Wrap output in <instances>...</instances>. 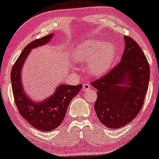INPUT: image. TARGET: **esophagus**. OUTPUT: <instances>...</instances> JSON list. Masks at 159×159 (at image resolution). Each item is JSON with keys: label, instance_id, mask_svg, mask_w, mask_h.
<instances>
[{"label": "esophagus", "instance_id": "obj_1", "mask_svg": "<svg viewBox=\"0 0 159 159\" xmlns=\"http://www.w3.org/2000/svg\"><path fill=\"white\" fill-rule=\"evenodd\" d=\"M91 89V86H90V85L88 84V83H86V84H84V86H83V91H89V90Z\"/></svg>", "mask_w": 159, "mask_h": 159}]
</instances>
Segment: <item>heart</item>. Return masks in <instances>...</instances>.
<instances>
[{
  "instance_id": "b5f03b06",
  "label": "heart",
  "mask_w": 159,
  "mask_h": 159,
  "mask_svg": "<svg viewBox=\"0 0 159 159\" xmlns=\"http://www.w3.org/2000/svg\"><path fill=\"white\" fill-rule=\"evenodd\" d=\"M116 58V47L109 41L86 39L73 50L72 59L77 63H88V72L100 77L111 69Z\"/></svg>"
}]
</instances>
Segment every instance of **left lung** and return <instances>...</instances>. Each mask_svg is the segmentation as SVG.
I'll list each match as a JSON object with an SVG mask.
<instances>
[{"label": "left lung", "mask_w": 159, "mask_h": 159, "mask_svg": "<svg viewBox=\"0 0 159 159\" xmlns=\"http://www.w3.org/2000/svg\"><path fill=\"white\" fill-rule=\"evenodd\" d=\"M121 61L109 73L91 85L98 90L94 108L98 119L109 129H119L141 111L148 90L150 68L142 49L124 35Z\"/></svg>", "instance_id": "1"}]
</instances>
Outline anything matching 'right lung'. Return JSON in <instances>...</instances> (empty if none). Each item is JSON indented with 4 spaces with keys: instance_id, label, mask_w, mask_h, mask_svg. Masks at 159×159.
Wrapping results in <instances>:
<instances>
[{
    "instance_id": "right-lung-1",
    "label": "right lung",
    "mask_w": 159,
    "mask_h": 159,
    "mask_svg": "<svg viewBox=\"0 0 159 159\" xmlns=\"http://www.w3.org/2000/svg\"><path fill=\"white\" fill-rule=\"evenodd\" d=\"M53 34L34 41L25 47L12 68L11 80L15 103L20 114L29 124L42 131H51L61 125L70 101L79 93L82 85L60 84L54 93L43 101L32 100L24 91L22 70L27 56L32 49L48 43Z\"/></svg>"
}]
</instances>
